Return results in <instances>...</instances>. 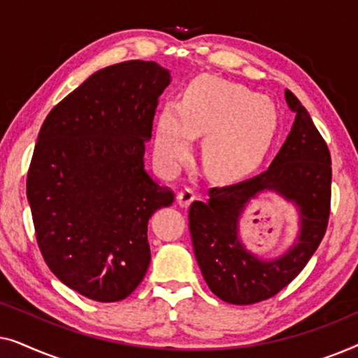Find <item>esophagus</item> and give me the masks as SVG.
Instances as JSON below:
<instances>
[{
	"label": "esophagus",
	"instance_id": "1",
	"mask_svg": "<svg viewBox=\"0 0 358 358\" xmlns=\"http://www.w3.org/2000/svg\"><path fill=\"white\" fill-rule=\"evenodd\" d=\"M195 199V192L192 187H184L180 192L178 194V202L180 207H189L190 202Z\"/></svg>",
	"mask_w": 358,
	"mask_h": 358
}]
</instances>
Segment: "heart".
I'll use <instances>...</instances> for the list:
<instances>
[{
    "mask_svg": "<svg viewBox=\"0 0 358 358\" xmlns=\"http://www.w3.org/2000/svg\"><path fill=\"white\" fill-rule=\"evenodd\" d=\"M280 129L277 107L246 87L199 80L178 106H166L156 129V153L166 166L189 158L192 138L205 136L203 159L213 174L236 178L261 163Z\"/></svg>",
    "mask_w": 358,
    "mask_h": 358,
    "instance_id": "obj_1",
    "label": "heart"
}]
</instances>
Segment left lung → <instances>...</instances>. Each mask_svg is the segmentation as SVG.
<instances>
[{"mask_svg": "<svg viewBox=\"0 0 358 358\" xmlns=\"http://www.w3.org/2000/svg\"><path fill=\"white\" fill-rule=\"evenodd\" d=\"M285 99L295 124L267 171L243 182L212 187L207 202L189 208V229L200 271L210 290L231 305H252L277 295L303 271L324 238L331 213V153L310 114L292 91ZM273 189L297 203L302 229L283 257L264 262L237 238V220L248 200Z\"/></svg>", "mask_w": 358, "mask_h": 358, "instance_id": "1", "label": "left lung"}]
</instances>
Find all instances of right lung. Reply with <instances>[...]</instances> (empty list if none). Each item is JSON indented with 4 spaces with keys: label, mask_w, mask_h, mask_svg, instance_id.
Wrapping results in <instances>:
<instances>
[{
    "label": "right lung",
    "mask_w": 358,
    "mask_h": 358,
    "mask_svg": "<svg viewBox=\"0 0 358 358\" xmlns=\"http://www.w3.org/2000/svg\"><path fill=\"white\" fill-rule=\"evenodd\" d=\"M171 76L155 62L107 66L50 110L27 173L43 261L101 303L130 295L148 271V222L174 202L145 171L158 99Z\"/></svg>",
    "instance_id": "add662e5"
}]
</instances>
